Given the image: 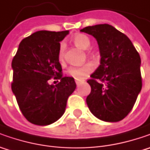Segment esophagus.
I'll list each match as a JSON object with an SVG mask.
<instances>
[{
    "mask_svg": "<svg viewBox=\"0 0 150 150\" xmlns=\"http://www.w3.org/2000/svg\"><path fill=\"white\" fill-rule=\"evenodd\" d=\"M83 83V81H78V80H76V84H77V86H79L80 84Z\"/></svg>",
    "mask_w": 150,
    "mask_h": 150,
    "instance_id": "34e87169",
    "label": "esophagus"
}]
</instances>
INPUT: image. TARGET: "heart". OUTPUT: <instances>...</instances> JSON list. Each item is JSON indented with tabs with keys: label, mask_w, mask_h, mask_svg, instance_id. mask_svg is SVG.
I'll return each instance as SVG.
<instances>
[{
	"label": "heart",
	"mask_w": 150,
	"mask_h": 150,
	"mask_svg": "<svg viewBox=\"0 0 150 150\" xmlns=\"http://www.w3.org/2000/svg\"><path fill=\"white\" fill-rule=\"evenodd\" d=\"M73 42L81 49H87L90 45V39L84 34H77L72 39ZM64 56V44L61 43L58 51V58L62 60ZM93 67L91 63H86L82 66H72L67 69V74L77 80H82L86 78L93 71Z\"/></svg>",
	"instance_id": "heart-1"
}]
</instances>
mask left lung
<instances>
[{"mask_svg":"<svg viewBox=\"0 0 150 150\" xmlns=\"http://www.w3.org/2000/svg\"><path fill=\"white\" fill-rule=\"evenodd\" d=\"M94 37L100 51V65L88 80L91 93L87 104L103 121L118 122L132 110L142 88L141 59L125 34L108 24L81 30Z\"/></svg>","mask_w":150,"mask_h":150,"instance_id":"1","label":"left lung"}]
</instances>
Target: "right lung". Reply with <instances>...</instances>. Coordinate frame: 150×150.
<instances>
[{"label": "right lung", "mask_w": 150, "mask_h": 150, "mask_svg": "<svg viewBox=\"0 0 150 150\" xmlns=\"http://www.w3.org/2000/svg\"><path fill=\"white\" fill-rule=\"evenodd\" d=\"M69 31H38L24 38L12 59L11 90L23 116L33 124L49 125L65 112L76 88L74 78L62 77L58 58L60 42ZM60 80L50 85L51 78Z\"/></svg>", "instance_id": "obj_1"}]
</instances>
